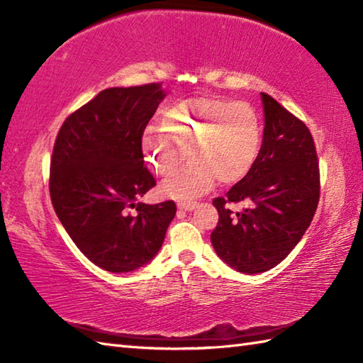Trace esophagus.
Listing matches in <instances>:
<instances>
[{
    "mask_svg": "<svg viewBox=\"0 0 363 363\" xmlns=\"http://www.w3.org/2000/svg\"><path fill=\"white\" fill-rule=\"evenodd\" d=\"M195 206H196V203H194V201H179V203H177V207H179L181 211H191V209H195Z\"/></svg>",
    "mask_w": 363,
    "mask_h": 363,
    "instance_id": "1",
    "label": "esophagus"
}]
</instances>
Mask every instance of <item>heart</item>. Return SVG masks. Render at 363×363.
Here are the masks:
<instances>
[{"instance_id": "b5f03b06", "label": "heart", "mask_w": 363, "mask_h": 363, "mask_svg": "<svg viewBox=\"0 0 363 363\" xmlns=\"http://www.w3.org/2000/svg\"><path fill=\"white\" fill-rule=\"evenodd\" d=\"M160 125L142 133V151L154 173H179L162 186V194L189 199L211 190L215 181L234 184L251 172L262 145V121L256 107L246 101L189 98L168 106Z\"/></svg>"}]
</instances>
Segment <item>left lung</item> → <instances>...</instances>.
<instances>
[{"mask_svg": "<svg viewBox=\"0 0 363 363\" xmlns=\"http://www.w3.org/2000/svg\"><path fill=\"white\" fill-rule=\"evenodd\" d=\"M264 142L251 172L225 196L211 240L229 267L264 273L289 256L303 238L320 201V165L309 128L267 94ZM250 204L234 214L229 203Z\"/></svg>", "mask_w": 363, "mask_h": 363, "instance_id": "1", "label": "left lung"}]
</instances>
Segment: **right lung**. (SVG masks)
<instances>
[{"label":"right lung","mask_w":363,"mask_h":363,"mask_svg":"<svg viewBox=\"0 0 363 363\" xmlns=\"http://www.w3.org/2000/svg\"><path fill=\"white\" fill-rule=\"evenodd\" d=\"M164 96L162 82L106 89L68 115L54 142V212L84 256L107 272L148 264L176 215L174 201L137 203L156 186L140 138Z\"/></svg>","instance_id":"obj_1"}]
</instances>
